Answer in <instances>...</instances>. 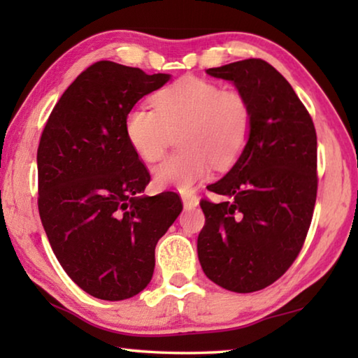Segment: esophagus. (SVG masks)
Here are the masks:
<instances>
[{
    "label": "esophagus",
    "instance_id": "obj_1",
    "mask_svg": "<svg viewBox=\"0 0 358 358\" xmlns=\"http://www.w3.org/2000/svg\"><path fill=\"white\" fill-rule=\"evenodd\" d=\"M181 201H183V207L186 210L196 208L199 205V199L196 196H191V194H185V196H181Z\"/></svg>",
    "mask_w": 358,
    "mask_h": 358
}]
</instances>
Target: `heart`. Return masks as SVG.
Masks as SVG:
<instances>
[{"mask_svg":"<svg viewBox=\"0 0 358 358\" xmlns=\"http://www.w3.org/2000/svg\"><path fill=\"white\" fill-rule=\"evenodd\" d=\"M252 112L245 94L222 90L205 78L185 76L155 96L153 108L137 106L126 115V137L136 153L156 162L181 131L183 150L167 156L153 171L161 189L189 192L207 177L211 164L227 167L243 153Z\"/></svg>","mask_w":358,"mask_h":358,"instance_id":"1","label":"heart"}]
</instances>
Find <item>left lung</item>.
<instances>
[{
    "instance_id": "1",
    "label": "left lung",
    "mask_w": 358,
    "mask_h": 358,
    "mask_svg": "<svg viewBox=\"0 0 358 358\" xmlns=\"http://www.w3.org/2000/svg\"><path fill=\"white\" fill-rule=\"evenodd\" d=\"M207 74L245 94L252 126L237 162L207 186L226 202H201L197 256L217 286L250 294L286 273L305 243L317 194L316 129L290 83L264 59Z\"/></svg>"
}]
</instances>
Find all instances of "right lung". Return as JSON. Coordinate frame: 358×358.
<instances>
[{"label":"right lung","mask_w":358,"mask_h":358,"mask_svg":"<svg viewBox=\"0 0 358 358\" xmlns=\"http://www.w3.org/2000/svg\"><path fill=\"white\" fill-rule=\"evenodd\" d=\"M171 74L98 62L53 107L38 148V207L58 262L85 292L118 301L148 286L155 248L183 210L175 192L141 196L150 173L126 115Z\"/></svg>","instance_id":"obj_1"}]
</instances>
